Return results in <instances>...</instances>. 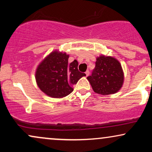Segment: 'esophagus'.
<instances>
[{
    "label": "esophagus",
    "instance_id": "34e87169",
    "mask_svg": "<svg viewBox=\"0 0 152 152\" xmlns=\"http://www.w3.org/2000/svg\"><path fill=\"white\" fill-rule=\"evenodd\" d=\"M85 74H86V76H88V75H89V74H90V73H89V71H86V73H85Z\"/></svg>",
    "mask_w": 152,
    "mask_h": 152
}]
</instances>
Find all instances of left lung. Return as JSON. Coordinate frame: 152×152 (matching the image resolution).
<instances>
[{
	"label": "left lung",
	"mask_w": 152,
	"mask_h": 152,
	"mask_svg": "<svg viewBox=\"0 0 152 152\" xmlns=\"http://www.w3.org/2000/svg\"><path fill=\"white\" fill-rule=\"evenodd\" d=\"M87 79L95 93L109 95L120 90L124 83V75L117 59L102 55L96 58L95 69Z\"/></svg>",
	"instance_id": "8db88e82"
}]
</instances>
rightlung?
Segmentation results:
<instances>
[{
    "label": "right lung",
    "instance_id": "1",
    "mask_svg": "<svg viewBox=\"0 0 152 152\" xmlns=\"http://www.w3.org/2000/svg\"><path fill=\"white\" fill-rule=\"evenodd\" d=\"M69 56L54 50L38 66L36 81L44 94L52 98H63L74 91L73 86L86 76L78 70V61L68 64Z\"/></svg>",
    "mask_w": 152,
    "mask_h": 152
}]
</instances>
